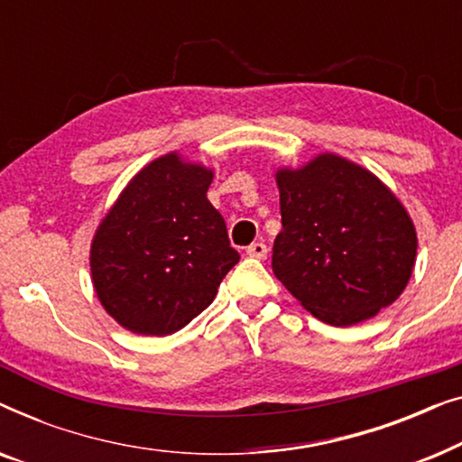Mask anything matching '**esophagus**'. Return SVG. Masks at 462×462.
<instances>
[{"mask_svg": "<svg viewBox=\"0 0 462 462\" xmlns=\"http://www.w3.org/2000/svg\"><path fill=\"white\" fill-rule=\"evenodd\" d=\"M267 252H269L267 244H263V242H254V244L248 245V256L258 258V261H263V258H267Z\"/></svg>", "mask_w": 462, "mask_h": 462, "instance_id": "obj_1", "label": "esophagus"}]
</instances>
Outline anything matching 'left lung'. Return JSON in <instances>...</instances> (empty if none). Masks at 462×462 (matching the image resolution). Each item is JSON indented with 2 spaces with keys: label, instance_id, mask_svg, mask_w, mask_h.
Returning a JSON list of instances; mask_svg holds the SVG:
<instances>
[{
  "label": "left lung",
  "instance_id": "8db88e82",
  "mask_svg": "<svg viewBox=\"0 0 462 462\" xmlns=\"http://www.w3.org/2000/svg\"><path fill=\"white\" fill-rule=\"evenodd\" d=\"M282 233L273 273L330 326L374 318L412 275L416 231L395 195L368 170L319 155L280 170Z\"/></svg>",
  "mask_w": 462,
  "mask_h": 462
}]
</instances>
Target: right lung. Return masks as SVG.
Listing matches in <instances>:
<instances>
[{"instance_id":"add662e5","label":"right lung","mask_w":462,"mask_h":462,"mask_svg":"<svg viewBox=\"0 0 462 462\" xmlns=\"http://www.w3.org/2000/svg\"><path fill=\"white\" fill-rule=\"evenodd\" d=\"M210 170L170 153L141 170L92 242V282L106 313L144 337H166L204 311L239 261L208 201Z\"/></svg>"}]
</instances>
